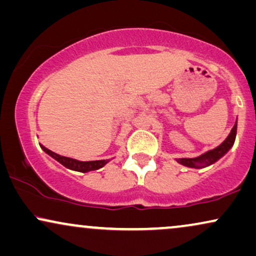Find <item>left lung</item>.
Returning <instances> with one entry per match:
<instances>
[{"instance_id":"obj_1","label":"left lung","mask_w":256,"mask_h":256,"mask_svg":"<svg viewBox=\"0 0 256 256\" xmlns=\"http://www.w3.org/2000/svg\"><path fill=\"white\" fill-rule=\"evenodd\" d=\"M236 128H238V125H236V122H235L234 128H232L230 134H229L228 137L226 138V140L223 142L221 145H218V148H212V150H210L208 152H206V154H200V157L180 158V160H177V162L182 164V166H186L189 168H196V169L208 166H210V164L215 163V162L218 160L220 158L223 156V154H227V151L229 150V148L234 145L235 137H236Z\"/></svg>"}]
</instances>
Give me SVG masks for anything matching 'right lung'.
<instances>
[{
  "mask_svg": "<svg viewBox=\"0 0 256 256\" xmlns=\"http://www.w3.org/2000/svg\"><path fill=\"white\" fill-rule=\"evenodd\" d=\"M42 150H44L46 154H50V157H53L54 160H56L59 163L62 164L64 166L68 168L70 170H76V171H80V172H87V171L90 170H96L100 169L108 163V160H90V162H82V160H73V158L70 157H64V156H60V154H56V152L48 150L47 148L42 146L40 145Z\"/></svg>",
  "mask_w": 256,
  "mask_h": 256,
  "instance_id": "right-lung-1",
  "label": "right lung"
}]
</instances>
